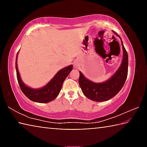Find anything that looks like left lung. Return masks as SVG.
I'll use <instances>...</instances> for the list:
<instances>
[{"mask_svg":"<svg viewBox=\"0 0 147 147\" xmlns=\"http://www.w3.org/2000/svg\"><path fill=\"white\" fill-rule=\"evenodd\" d=\"M117 36L121 37L114 32ZM123 56L120 67L116 73L108 80L102 83H94L85 78L81 72L80 73L78 82L83 93L86 97L96 102H103L108 100L115 96L123 88L128 75V53L123 45Z\"/></svg>","mask_w":147,"mask_h":147,"instance_id":"left-lung-1","label":"left lung"}]
</instances>
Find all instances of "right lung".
<instances>
[{
	"instance_id": "obj_1",
	"label": "right lung",
	"mask_w": 147,
	"mask_h": 147,
	"mask_svg": "<svg viewBox=\"0 0 147 147\" xmlns=\"http://www.w3.org/2000/svg\"><path fill=\"white\" fill-rule=\"evenodd\" d=\"M17 54H17L16 61L17 78L20 88L26 97L32 101L39 103H47L55 99L61 91L64 80L73 69V65H71L59 71L54 76V78L43 88L38 89H32L27 87L23 82L20 77L17 64Z\"/></svg>"
}]
</instances>
